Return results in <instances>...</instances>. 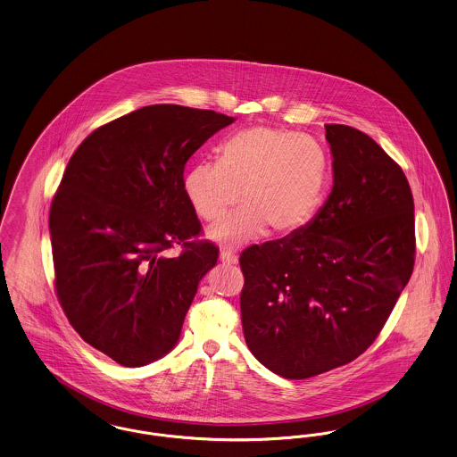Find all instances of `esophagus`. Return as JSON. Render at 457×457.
Returning a JSON list of instances; mask_svg holds the SVG:
<instances>
[{
    "instance_id": "obj_1",
    "label": "esophagus",
    "mask_w": 457,
    "mask_h": 457,
    "mask_svg": "<svg viewBox=\"0 0 457 457\" xmlns=\"http://www.w3.org/2000/svg\"><path fill=\"white\" fill-rule=\"evenodd\" d=\"M220 259H221L223 262L236 264V262H237V254H236L234 251H230V249H223V251L220 253Z\"/></svg>"
}]
</instances>
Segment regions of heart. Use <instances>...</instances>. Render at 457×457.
Instances as JSON below:
<instances>
[{
	"instance_id": "obj_1",
	"label": "heart",
	"mask_w": 457,
	"mask_h": 457,
	"mask_svg": "<svg viewBox=\"0 0 457 457\" xmlns=\"http://www.w3.org/2000/svg\"><path fill=\"white\" fill-rule=\"evenodd\" d=\"M328 179V159L316 141L275 126H251L223 141L220 160L191 165L182 191L196 217L215 221L240 201L237 213L215 223L208 236L236 249L268 228L292 236L319 212Z\"/></svg>"
}]
</instances>
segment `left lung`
<instances>
[{
	"label": "left lung",
	"mask_w": 457,
	"mask_h": 457,
	"mask_svg": "<svg viewBox=\"0 0 457 457\" xmlns=\"http://www.w3.org/2000/svg\"><path fill=\"white\" fill-rule=\"evenodd\" d=\"M335 184L309 225L240 254L251 353L285 378H314L378 337L415 266V203L374 139L326 124Z\"/></svg>",
	"instance_id": "1"
}]
</instances>
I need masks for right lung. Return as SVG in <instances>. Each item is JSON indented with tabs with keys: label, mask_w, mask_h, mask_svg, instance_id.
<instances>
[{
	"label": "right lung",
	"mask_w": 457,
	"mask_h": 457,
	"mask_svg": "<svg viewBox=\"0 0 457 457\" xmlns=\"http://www.w3.org/2000/svg\"><path fill=\"white\" fill-rule=\"evenodd\" d=\"M234 118L146 105L97 128L68 162L49 212L54 290L73 329L124 367L178 343L219 247L182 191L187 160ZM181 245L179 257L166 251Z\"/></svg>",
	"instance_id": "1"
}]
</instances>
